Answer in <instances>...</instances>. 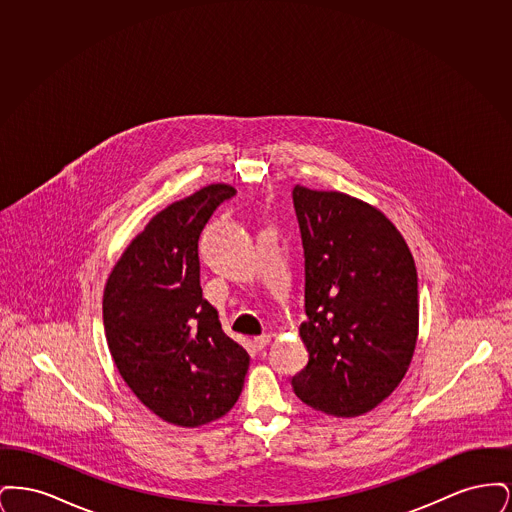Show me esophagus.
<instances>
[{
  "label": "esophagus",
  "mask_w": 512,
  "mask_h": 512,
  "mask_svg": "<svg viewBox=\"0 0 512 512\" xmlns=\"http://www.w3.org/2000/svg\"><path fill=\"white\" fill-rule=\"evenodd\" d=\"M268 343H270V336H257L255 340H253V345L261 351V349H265Z\"/></svg>",
  "instance_id": "34e87169"
}]
</instances>
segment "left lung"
Segmentation results:
<instances>
[{"label": "left lung", "mask_w": 512, "mask_h": 512, "mask_svg": "<svg viewBox=\"0 0 512 512\" xmlns=\"http://www.w3.org/2000/svg\"><path fill=\"white\" fill-rule=\"evenodd\" d=\"M305 255L299 336L309 363L295 395L334 416H359L399 386L418 336V280L399 230L376 207L341 192L295 186Z\"/></svg>", "instance_id": "obj_1"}]
</instances>
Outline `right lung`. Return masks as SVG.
Wrapping results in <instances>:
<instances>
[{
    "label": "right lung",
    "instance_id": "add662e5",
    "mask_svg": "<svg viewBox=\"0 0 512 512\" xmlns=\"http://www.w3.org/2000/svg\"><path fill=\"white\" fill-rule=\"evenodd\" d=\"M236 190L211 184L157 213L124 249L103 292V326L126 386L184 428L228 413L249 355L220 326L199 284V236Z\"/></svg>",
    "mask_w": 512,
    "mask_h": 512
}]
</instances>
